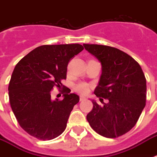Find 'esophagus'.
Wrapping results in <instances>:
<instances>
[{"mask_svg": "<svg viewBox=\"0 0 157 157\" xmlns=\"http://www.w3.org/2000/svg\"><path fill=\"white\" fill-rule=\"evenodd\" d=\"M86 97H84V96H81L80 97V101H84V100H86Z\"/></svg>", "mask_w": 157, "mask_h": 157, "instance_id": "obj_1", "label": "esophagus"}]
</instances>
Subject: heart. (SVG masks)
Wrapping results in <instances>:
<instances>
[{"label": "heart", "instance_id": "obj_1", "mask_svg": "<svg viewBox=\"0 0 157 157\" xmlns=\"http://www.w3.org/2000/svg\"><path fill=\"white\" fill-rule=\"evenodd\" d=\"M76 90L82 94H86L89 92V86L86 83H80L76 86Z\"/></svg>", "mask_w": 157, "mask_h": 157}]
</instances>
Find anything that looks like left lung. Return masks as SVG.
<instances>
[{
	"instance_id": "1",
	"label": "left lung",
	"mask_w": 157,
	"mask_h": 157,
	"mask_svg": "<svg viewBox=\"0 0 157 157\" xmlns=\"http://www.w3.org/2000/svg\"><path fill=\"white\" fill-rule=\"evenodd\" d=\"M101 63L102 73L94 94L103 106L92 100L93 109L86 116L92 129L106 138H117L136 124L146 105V78L131 56L107 45L84 44Z\"/></svg>"
}]
</instances>
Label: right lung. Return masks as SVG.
Segmentation results:
<instances>
[{
  "label": "right lung",
  "mask_w": 157,
  "mask_h": 157,
  "mask_svg": "<svg viewBox=\"0 0 157 157\" xmlns=\"http://www.w3.org/2000/svg\"><path fill=\"white\" fill-rule=\"evenodd\" d=\"M83 50L80 44L41 45L17 63L9 84V98L18 124L28 134L50 140L65 130L80 98L66 88L63 100H52L50 91L62 85L68 62Z\"/></svg>",
  "instance_id": "right-lung-1"
}]
</instances>
